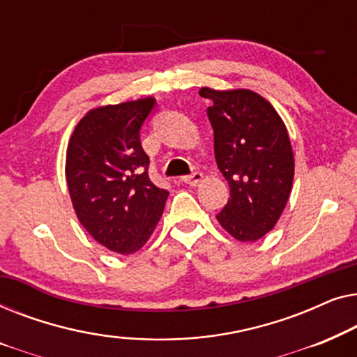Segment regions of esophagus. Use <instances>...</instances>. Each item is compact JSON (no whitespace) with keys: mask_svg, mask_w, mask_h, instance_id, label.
I'll return each mask as SVG.
<instances>
[{"mask_svg":"<svg viewBox=\"0 0 357 357\" xmlns=\"http://www.w3.org/2000/svg\"><path fill=\"white\" fill-rule=\"evenodd\" d=\"M182 182L190 185V187H198L203 182V174L195 172L192 175H187V177H182Z\"/></svg>","mask_w":357,"mask_h":357,"instance_id":"obj_1","label":"esophagus"}]
</instances>
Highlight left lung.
<instances>
[{
    "instance_id": "left-lung-1",
    "label": "left lung",
    "mask_w": 357,
    "mask_h": 357,
    "mask_svg": "<svg viewBox=\"0 0 357 357\" xmlns=\"http://www.w3.org/2000/svg\"><path fill=\"white\" fill-rule=\"evenodd\" d=\"M213 100L214 158L231 187L218 221L238 242H255L276 226L289 199L294 154L287 128L265 97L250 89L202 87Z\"/></svg>"
}]
</instances>
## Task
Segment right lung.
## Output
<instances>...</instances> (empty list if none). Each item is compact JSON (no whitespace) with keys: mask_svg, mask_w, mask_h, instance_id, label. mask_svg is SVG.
Masks as SVG:
<instances>
[{"mask_svg":"<svg viewBox=\"0 0 357 357\" xmlns=\"http://www.w3.org/2000/svg\"><path fill=\"white\" fill-rule=\"evenodd\" d=\"M154 97L102 105L75 126L66 149V183L82 227L112 252H138L164 213L167 190L151 182L139 141Z\"/></svg>","mask_w":357,"mask_h":357,"instance_id":"add662e5","label":"right lung"}]
</instances>
